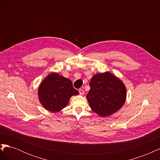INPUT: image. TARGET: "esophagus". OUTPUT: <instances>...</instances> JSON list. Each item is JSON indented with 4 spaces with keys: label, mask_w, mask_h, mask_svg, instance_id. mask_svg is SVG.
I'll list each match as a JSON object with an SVG mask.
<instances>
[{
    "label": "esophagus",
    "mask_w": 160,
    "mask_h": 160,
    "mask_svg": "<svg viewBox=\"0 0 160 160\" xmlns=\"http://www.w3.org/2000/svg\"><path fill=\"white\" fill-rule=\"evenodd\" d=\"M79 94H80L81 95H83L85 93L84 90L82 89H80L79 90Z\"/></svg>",
    "instance_id": "1"
}]
</instances>
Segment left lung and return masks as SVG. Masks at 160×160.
I'll return each mask as SVG.
<instances>
[{
	"mask_svg": "<svg viewBox=\"0 0 160 160\" xmlns=\"http://www.w3.org/2000/svg\"><path fill=\"white\" fill-rule=\"evenodd\" d=\"M89 86L87 99L91 109L101 117H107L117 112L126 100L125 85L109 71L93 75Z\"/></svg>",
	"mask_w": 160,
	"mask_h": 160,
	"instance_id": "left-lung-1",
	"label": "left lung"
}]
</instances>
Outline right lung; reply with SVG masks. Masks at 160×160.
Segmentation results:
<instances>
[{
  "instance_id": "right-lung-1",
  "label": "right lung",
  "mask_w": 160,
  "mask_h": 160,
  "mask_svg": "<svg viewBox=\"0 0 160 160\" xmlns=\"http://www.w3.org/2000/svg\"><path fill=\"white\" fill-rule=\"evenodd\" d=\"M79 94L70 79L57 72L47 75L38 89V99L45 109L56 113L65 108L72 95Z\"/></svg>"
}]
</instances>
